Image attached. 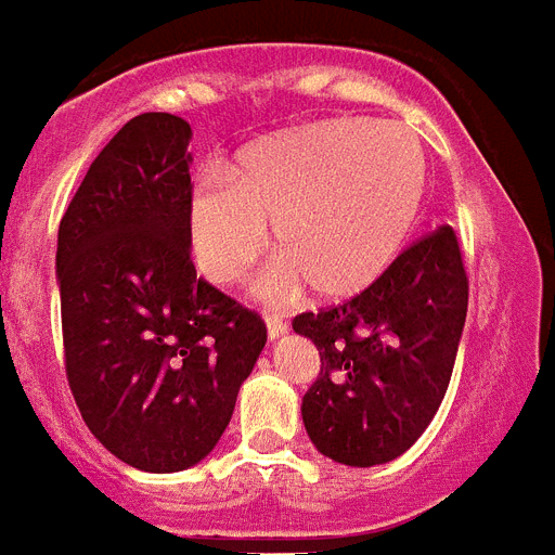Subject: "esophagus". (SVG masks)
<instances>
[{"label":"esophagus","mask_w":555,"mask_h":555,"mask_svg":"<svg viewBox=\"0 0 555 555\" xmlns=\"http://www.w3.org/2000/svg\"><path fill=\"white\" fill-rule=\"evenodd\" d=\"M267 328H269V340H278L288 332V323L281 318V314H267Z\"/></svg>","instance_id":"obj_1"}]
</instances>
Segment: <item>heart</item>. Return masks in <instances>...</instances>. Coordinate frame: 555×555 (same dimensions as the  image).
Instances as JSON below:
<instances>
[{"label":"heart","instance_id":"obj_1","mask_svg":"<svg viewBox=\"0 0 555 555\" xmlns=\"http://www.w3.org/2000/svg\"><path fill=\"white\" fill-rule=\"evenodd\" d=\"M428 181L423 141L402 124L332 118L249 146L232 176L206 167L190 195V241L201 272L237 281L278 249L255 295L349 297L377 281L420 218Z\"/></svg>","mask_w":555,"mask_h":555}]
</instances>
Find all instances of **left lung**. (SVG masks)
<instances>
[{
  "label": "left lung",
  "instance_id": "obj_1",
  "mask_svg": "<svg viewBox=\"0 0 555 555\" xmlns=\"http://www.w3.org/2000/svg\"><path fill=\"white\" fill-rule=\"evenodd\" d=\"M468 314L460 241L439 227L340 306L304 311L297 334L320 351L304 425L323 456L371 468L423 437L451 383Z\"/></svg>",
  "mask_w": 555,
  "mask_h": 555
}]
</instances>
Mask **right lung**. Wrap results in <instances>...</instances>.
<instances>
[{"label": "right lung", "mask_w": 555, "mask_h": 555, "mask_svg": "<svg viewBox=\"0 0 555 555\" xmlns=\"http://www.w3.org/2000/svg\"><path fill=\"white\" fill-rule=\"evenodd\" d=\"M184 118L141 113L109 139L59 223L64 369L87 428L150 474L218 446L267 346L255 311L198 278Z\"/></svg>", "instance_id": "add662e5"}]
</instances>
